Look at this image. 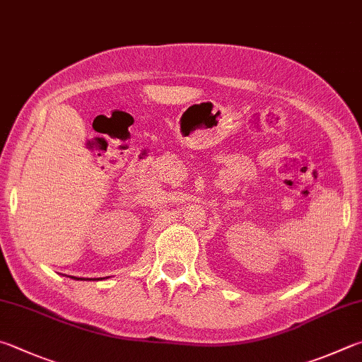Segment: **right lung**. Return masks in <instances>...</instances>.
Wrapping results in <instances>:
<instances>
[{"mask_svg": "<svg viewBox=\"0 0 362 362\" xmlns=\"http://www.w3.org/2000/svg\"><path fill=\"white\" fill-rule=\"evenodd\" d=\"M71 279H74V280H85V279H78V277H71Z\"/></svg>", "mask_w": 362, "mask_h": 362, "instance_id": "obj_1", "label": "right lung"}]
</instances>
